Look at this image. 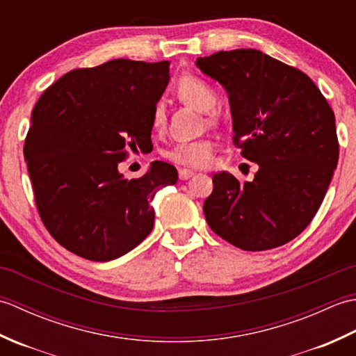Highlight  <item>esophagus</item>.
I'll list each match as a JSON object with an SVG mask.
<instances>
[{
    "instance_id": "34e87169",
    "label": "esophagus",
    "mask_w": 356,
    "mask_h": 356,
    "mask_svg": "<svg viewBox=\"0 0 356 356\" xmlns=\"http://www.w3.org/2000/svg\"><path fill=\"white\" fill-rule=\"evenodd\" d=\"M193 171L191 170H186V168H180L179 170V179L180 180H186V179H190L191 176H193Z\"/></svg>"
}]
</instances>
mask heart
Listing matches in <instances>:
<instances>
[{
    "instance_id": "b5f03b06",
    "label": "heart",
    "mask_w": 356,
    "mask_h": 356,
    "mask_svg": "<svg viewBox=\"0 0 356 356\" xmlns=\"http://www.w3.org/2000/svg\"><path fill=\"white\" fill-rule=\"evenodd\" d=\"M176 95L180 101L186 102L202 113H207V119L209 122H214L216 115L213 108L217 105V95L209 82L200 76H195V74H185L177 81ZM163 124V105L156 104L153 113H151V125L154 130H159ZM165 157L176 165L188 166V168H207L214 159V145L208 139L177 142L166 151Z\"/></svg>"
}]
</instances>
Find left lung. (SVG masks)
Returning a JSON list of instances; mask_svg holds the SVG:
<instances>
[{"label":"left lung","mask_w":356,"mask_h":356,"mask_svg":"<svg viewBox=\"0 0 356 356\" xmlns=\"http://www.w3.org/2000/svg\"><path fill=\"white\" fill-rule=\"evenodd\" d=\"M197 65L228 92L234 145L259 166L245 184L214 174L209 228L243 251L286 245L312 222L337 168L334 110L306 73L260 50L217 51Z\"/></svg>","instance_id":"8db88e82"}]
</instances>
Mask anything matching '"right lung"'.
<instances>
[{
    "label": "right lung",
    "instance_id": "right-lung-1",
    "mask_svg": "<svg viewBox=\"0 0 356 356\" xmlns=\"http://www.w3.org/2000/svg\"><path fill=\"white\" fill-rule=\"evenodd\" d=\"M168 73V61L113 59L65 73L35 104L24 156L38 214L82 259L108 261L138 246L154 225L149 200L177 182L161 161L131 180L118 170L130 149L149 147Z\"/></svg>",
    "mask_w": 356,
    "mask_h": 356
}]
</instances>
